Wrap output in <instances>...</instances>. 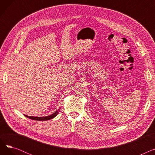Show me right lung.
I'll list each match as a JSON object with an SVG mask.
<instances>
[{
	"label": "right lung",
	"instance_id": "obj_1",
	"mask_svg": "<svg viewBox=\"0 0 155 155\" xmlns=\"http://www.w3.org/2000/svg\"><path fill=\"white\" fill-rule=\"evenodd\" d=\"M60 112V109H58V110H56V112H54L53 114L49 116H45V117H34V116H28L26 115H24L26 117L29 118L31 119L32 120H50L51 119L53 118H54V117H56L57 115L58 114V113Z\"/></svg>",
	"mask_w": 155,
	"mask_h": 155
}]
</instances>
